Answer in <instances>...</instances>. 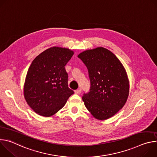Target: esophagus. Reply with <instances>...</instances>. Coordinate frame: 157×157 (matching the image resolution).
I'll return each instance as SVG.
<instances>
[{
    "mask_svg": "<svg viewBox=\"0 0 157 157\" xmlns=\"http://www.w3.org/2000/svg\"><path fill=\"white\" fill-rule=\"evenodd\" d=\"M75 94H81V89H78L77 90H76V91H75Z\"/></svg>",
    "mask_w": 157,
    "mask_h": 157,
    "instance_id": "obj_1",
    "label": "esophagus"
}]
</instances>
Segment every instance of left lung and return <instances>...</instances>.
<instances>
[{"label":"left lung","mask_w":157,"mask_h":157,"mask_svg":"<svg viewBox=\"0 0 157 157\" xmlns=\"http://www.w3.org/2000/svg\"><path fill=\"white\" fill-rule=\"evenodd\" d=\"M86 66L91 81L90 92L82 101L98 120H106L117 114L127 102L129 81L120 60L109 50L97 47L78 56Z\"/></svg>","instance_id":"8db88e82"}]
</instances>
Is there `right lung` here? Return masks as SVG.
I'll use <instances>...</instances> for the list:
<instances>
[{
	"label": "right lung",
	"mask_w": 157,
	"mask_h": 157,
	"mask_svg": "<svg viewBox=\"0 0 157 157\" xmlns=\"http://www.w3.org/2000/svg\"><path fill=\"white\" fill-rule=\"evenodd\" d=\"M74 55L66 48L51 47L38 55L27 73L24 95L28 105L40 116L56 114L74 93L68 87L64 66Z\"/></svg>",
	"instance_id": "obj_1"
}]
</instances>
